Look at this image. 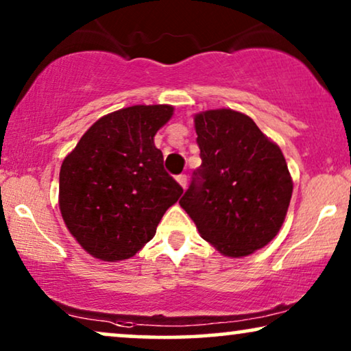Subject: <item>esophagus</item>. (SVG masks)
Returning a JSON list of instances; mask_svg holds the SVG:
<instances>
[{"mask_svg": "<svg viewBox=\"0 0 351 351\" xmlns=\"http://www.w3.org/2000/svg\"><path fill=\"white\" fill-rule=\"evenodd\" d=\"M177 182H179L182 189H184V190L186 189V176H185V174H180V176H177Z\"/></svg>", "mask_w": 351, "mask_h": 351, "instance_id": "34e87169", "label": "esophagus"}]
</instances>
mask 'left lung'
<instances>
[{"label": "left lung", "instance_id": "1", "mask_svg": "<svg viewBox=\"0 0 351 351\" xmlns=\"http://www.w3.org/2000/svg\"><path fill=\"white\" fill-rule=\"evenodd\" d=\"M201 166L179 201L206 241L228 257L267 246L285 222L292 179L282 152L247 114H195Z\"/></svg>", "mask_w": 351, "mask_h": 351}]
</instances>
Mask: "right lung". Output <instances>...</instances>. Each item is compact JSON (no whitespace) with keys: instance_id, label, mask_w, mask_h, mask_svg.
<instances>
[{"instance_id":"add662e5","label":"right lung","mask_w":351,"mask_h":351,"mask_svg":"<svg viewBox=\"0 0 351 351\" xmlns=\"http://www.w3.org/2000/svg\"><path fill=\"white\" fill-rule=\"evenodd\" d=\"M172 113L171 105H134L105 114L62 162V217L95 258L132 257L155 237L161 217L184 193L153 142Z\"/></svg>"}]
</instances>
